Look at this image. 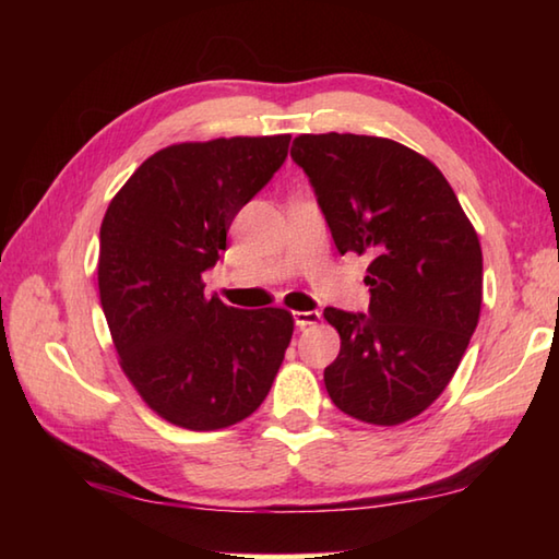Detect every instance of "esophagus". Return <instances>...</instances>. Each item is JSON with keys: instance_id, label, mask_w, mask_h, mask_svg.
Wrapping results in <instances>:
<instances>
[{"instance_id": "34e87169", "label": "esophagus", "mask_w": 559, "mask_h": 559, "mask_svg": "<svg viewBox=\"0 0 559 559\" xmlns=\"http://www.w3.org/2000/svg\"><path fill=\"white\" fill-rule=\"evenodd\" d=\"M293 320H296V328H308V325H316L320 320V313L318 310H296L293 313Z\"/></svg>"}]
</instances>
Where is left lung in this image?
Returning a JSON list of instances; mask_svg holds the SVG:
<instances>
[{
	"label": "left lung",
	"mask_w": 559,
	"mask_h": 559,
	"mask_svg": "<svg viewBox=\"0 0 559 559\" xmlns=\"http://www.w3.org/2000/svg\"><path fill=\"white\" fill-rule=\"evenodd\" d=\"M340 253L370 257V313L325 308L340 355L325 390L340 412L394 427L447 390L478 325L484 253L447 177L394 140L325 132L290 147Z\"/></svg>",
	"instance_id": "obj_1"
}]
</instances>
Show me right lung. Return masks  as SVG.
<instances>
[{
  "label": "right lung",
  "mask_w": 559,
  "mask_h": 559,
  "mask_svg": "<svg viewBox=\"0 0 559 559\" xmlns=\"http://www.w3.org/2000/svg\"><path fill=\"white\" fill-rule=\"evenodd\" d=\"M290 135L179 143L147 157L100 224L98 290L120 367L145 404L192 431L226 429L266 400L293 335L283 308L204 296L226 231L288 155Z\"/></svg>",
  "instance_id": "1"
}]
</instances>
